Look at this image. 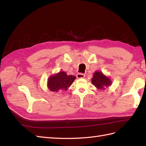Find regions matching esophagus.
Segmentation results:
<instances>
[{
  "mask_svg": "<svg viewBox=\"0 0 146 146\" xmlns=\"http://www.w3.org/2000/svg\"><path fill=\"white\" fill-rule=\"evenodd\" d=\"M85 76V75L83 73H78L76 75V77L78 78H83Z\"/></svg>",
  "mask_w": 146,
  "mask_h": 146,
  "instance_id": "esophagus-1",
  "label": "esophagus"
}]
</instances>
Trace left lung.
<instances>
[{"mask_svg": "<svg viewBox=\"0 0 146 146\" xmlns=\"http://www.w3.org/2000/svg\"><path fill=\"white\" fill-rule=\"evenodd\" d=\"M92 83L98 90H104L111 84V80L101 71H95L92 79Z\"/></svg>", "mask_w": 146, "mask_h": 146, "instance_id": "obj_1", "label": "left lung"}]
</instances>
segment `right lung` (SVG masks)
<instances>
[{"mask_svg": "<svg viewBox=\"0 0 146 146\" xmlns=\"http://www.w3.org/2000/svg\"><path fill=\"white\" fill-rule=\"evenodd\" d=\"M76 77L68 75L64 71L51 75L48 80V87L51 92L66 91L72 84Z\"/></svg>", "mask_w": 146, "mask_h": 146, "instance_id": "right-lung-1", "label": "right lung"}]
</instances>
